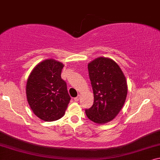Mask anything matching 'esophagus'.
Instances as JSON below:
<instances>
[{
	"label": "esophagus",
	"mask_w": 160,
	"mask_h": 160,
	"mask_svg": "<svg viewBox=\"0 0 160 160\" xmlns=\"http://www.w3.org/2000/svg\"><path fill=\"white\" fill-rule=\"evenodd\" d=\"M80 96L79 95L78 96H77V97H75V98H74V100H75V102H79V100H80Z\"/></svg>",
	"instance_id": "esophagus-1"
}]
</instances>
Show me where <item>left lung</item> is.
Here are the masks:
<instances>
[{"instance_id":"obj_1","label":"left lung","mask_w":160,"mask_h":160,"mask_svg":"<svg viewBox=\"0 0 160 160\" xmlns=\"http://www.w3.org/2000/svg\"><path fill=\"white\" fill-rule=\"evenodd\" d=\"M88 68L94 101L93 106L85 109V114L93 122L104 124L113 120L124 105L127 82L118 64L109 58H96Z\"/></svg>"}]
</instances>
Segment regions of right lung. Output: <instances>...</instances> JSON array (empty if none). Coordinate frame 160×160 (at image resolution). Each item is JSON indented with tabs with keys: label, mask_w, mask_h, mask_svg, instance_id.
<instances>
[{
	"label": "right lung",
	"mask_w": 160,
	"mask_h": 160,
	"mask_svg": "<svg viewBox=\"0 0 160 160\" xmlns=\"http://www.w3.org/2000/svg\"><path fill=\"white\" fill-rule=\"evenodd\" d=\"M63 64L54 59L38 64L27 82V98L31 109L40 119L51 122L64 116L71 98L62 79Z\"/></svg>",
	"instance_id": "add662e5"
}]
</instances>
